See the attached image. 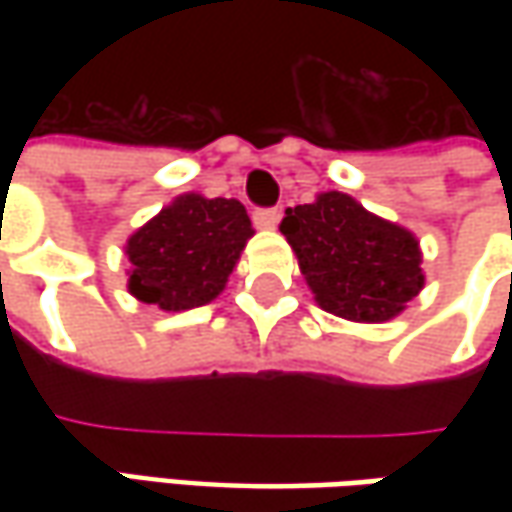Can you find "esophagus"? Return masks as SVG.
Here are the masks:
<instances>
[{
	"label": "esophagus",
	"instance_id": "1",
	"mask_svg": "<svg viewBox=\"0 0 512 512\" xmlns=\"http://www.w3.org/2000/svg\"><path fill=\"white\" fill-rule=\"evenodd\" d=\"M279 219H282V210L279 207H265V210H256L253 213V222H256V227H262V230H276Z\"/></svg>",
	"mask_w": 512,
	"mask_h": 512
}]
</instances>
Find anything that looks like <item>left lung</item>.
Returning <instances> with one entry per match:
<instances>
[{
	"label": "left lung",
	"instance_id": "obj_1",
	"mask_svg": "<svg viewBox=\"0 0 512 512\" xmlns=\"http://www.w3.org/2000/svg\"><path fill=\"white\" fill-rule=\"evenodd\" d=\"M282 233L316 305L339 319L390 322L424 287L416 233L347 193L327 190L310 205L287 207Z\"/></svg>",
	"mask_w": 512,
	"mask_h": 512
}]
</instances>
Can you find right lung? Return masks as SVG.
Listing matches in <instances>:
<instances>
[{
	"label": "right lung",
	"instance_id": "1",
	"mask_svg": "<svg viewBox=\"0 0 512 512\" xmlns=\"http://www.w3.org/2000/svg\"><path fill=\"white\" fill-rule=\"evenodd\" d=\"M256 230L242 202L182 193L130 233L128 293L165 313L213 302Z\"/></svg>",
	"mask_w": 512,
	"mask_h": 512
}]
</instances>
